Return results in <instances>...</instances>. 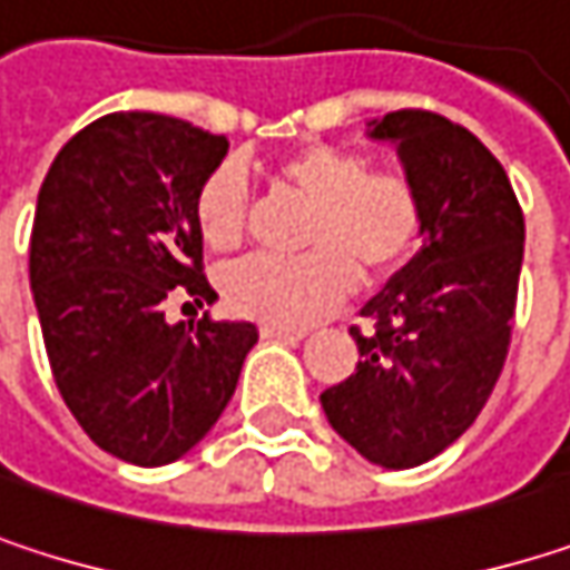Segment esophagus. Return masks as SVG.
<instances>
[{
    "instance_id": "obj_1",
    "label": "esophagus",
    "mask_w": 570,
    "mask_h": 570,
    "mask_svg": "<svg viewBox=\"0 0 570 570\" xmlns=\"http://www.w3.org/2000/svg\"><path fill=\"white\" fill-rule=\"evenodd\" d=\"M261 336L296 343V340H303V336H306V330H293V326H281V323H261Z\"/></svg>"
}]
</instances>
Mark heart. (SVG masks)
Returning a JSON list of instances; mask_svg holds the SVG:
<instances>
[{
	"label": "heart",
	"instance_id": "heart-1",
	"mask_svg": "<svg viewBox=\"0 0 570 570\" xmlns=\"http://www.w3.org/2000/svg\"><path fill=\"white\" fill-rule=\"evenodd\" d=\"M281 180L313 200L299 257L257 254L224 277L227 303L254 320L306 326L343 303L356 281H383L419 250L425 204L402 171H370L356 151L303 145L277 165ZM247 180L234 165L204 177L194 217L210 250H234L247 230Z\"/></svg>",
	"mask_w": 570,
	"mask_h": 570
}]
</instances>
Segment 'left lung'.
Here are the masks:
<instances>
[{"label":"left lung","mask_w":570,"mask_h":570,"mask_svg":"<svg viewBox=\"0 0 570 570\" xmlns=\"http://www.w3.org/2000/svg\"><path fill=\"white\" fill-rule=\"evenodd\" d=\"M425 204L422 250L363 316L356 373L320 402L373 465L412 469L449 449L489 402L512 343L524 217L499 158L462 125L419 108L370 121Z\"/></svg>","instance_id":"8db88e82"}]
</instances>
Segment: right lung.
Instances as JSON below:
<instances>
[{"mask_svg":"<svg viewBox=\"0 0 570 570\" xmlns=\"http://www.w3.org/2000/svg\"><path fill=\"white\" fill-rule=\"evenodd\" d=\"M227 138L155 111L81 128L42 180L29 281L56 386L88 439L168 465L220 419L257 343L254 323H168L171 299H214L194 197Z\"/></svg>","mask_w":570,"mask_h":570,"instance_id":"1","label":"right lung"}]
</instances>
